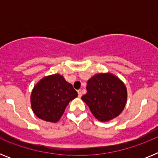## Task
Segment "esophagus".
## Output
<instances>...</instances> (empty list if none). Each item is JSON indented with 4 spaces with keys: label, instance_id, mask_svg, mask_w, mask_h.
Returning a JSON list of instances; mask_svg holds the SVG:
<instances>
[{
    "label": "esophagus",
    "instance_id": "esophagus-1",
    "mask_svg": "<svg viewBox=\"0 0 158 158\" xmlns=\"http://www.w3.org/2000/svg\"><path fill=\"white\" fill-rule=\"evenodd\" d=\"M77 93H78V96H79V97H81V96H82L81 90H78Z\"/></svg>",
    "mask_w": 158,
    "mask_h": 158
}]
</instances>
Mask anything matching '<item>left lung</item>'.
<instances>
[{
    "instance_id": "obj_1",
    "label": "left lung",
    "mask_w": 158,
    "mask_h": 158,
    "mask_svg": "<svg viewBox=\"0 0 158 158\" xmlns=\"http://www.w3.org/2000/svg\"><path fill=\"white\" fill-rule=\"evenodd\" d=\"M87 93L81 97L96 119L108 122L120 115L126 106L125 84L111 73H100L89 78Z\"/></svg>"
}]
</instances>
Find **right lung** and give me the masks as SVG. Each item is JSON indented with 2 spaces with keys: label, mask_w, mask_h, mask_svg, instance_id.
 Masks as SVG:
<instances>
[{
  "label": "right lung",
  "mask_w": 158,
  "mask_h": 158,
  "mask_svg": "<svg viewBox=\"0 0 158 158\" xmlns=\"http://www.w3.org/2000/svg\"><path fill=\"white\" fill-rule=\"evenodd\" d=\"M77 96L73 85L59 73L43 77L34 86L31 106L35 115L47 122L57 123L69 102Z\"/></svg>",
  "instance_id": "add662e5"
}]
</instances>
